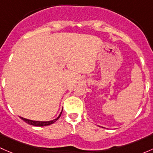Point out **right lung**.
Masks as SVG:
<instances>
[{"label":"right lung","mask_w":153,"mask_h":153,"mask_svg":"<svg viewBox=\"0 0 153 153\" xmlns=\"http://www.w3.org/2000/svg\"><path fill=\"white\" fill-rule=\"evenodd\" d=\"M62 111L63 109L61 110V113L59 114V115H58V117H57L56 118H55V119L52 120V121H32V120H29V119H27V118H22V117H20V118H21V119L23 120V121H25L26 123H27V124H30V125H32V126H48V125H50V124H52L53 123H55V121H57V120L58 119V118L61 117V113H62Z\"/></svg>","instance_id":"1"}]
</instances>
